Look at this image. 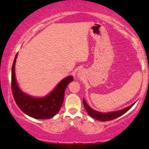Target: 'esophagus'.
<instances>
[{"instance_id":"34e87169","label":"esophagus","mask_w":149,"mask_h":149,"mask_svg":"<svg viewBox=\"0 0 149 149\" xmlns=\"http://www.w3.org/2000/svg\"><path fill=\"white\" fill-rule=\"evenodd\" d=\"M81 72H79V74H79V75H81Z\"/></svg>"}]
</instances>
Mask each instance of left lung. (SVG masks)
I'll return each mask as SVG.
<instances>
[{
    "mask_svg": "<svg viewBox=\"0 0 149 149\" xmlns=\"http://www.w3.org/2000/svg\"><path fill=\"white\" fill-rule=\"evenodd\" d=\"M83 105H84L85 109H86V111L87 112V113L89 114V115L91 116V117L93 118V119L98 120V121H111V120L115 119L116 118L121 117V115H123V114H125L126 113V112L129 111V110L134 105V104H135V103L132 104L130 105V107L125 108V109H122L121 111L111 112V113H100V112L94 111V110L89 107V106L87 105V104L85 102L84 99L83 100Z\"/></svg>",
    "mask_w": 149,
    "mask_h": 149,
    "instance_id": "obj_1",
    "label": "left lung"
}]
</instances>
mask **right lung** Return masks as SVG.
Returning <instances> with one entry per match:
<instances>
[{
    "mask_svg": "<svg viewBox=\"0 0 149 149\" xmlns=\"http://www.w3.org/2000/svg\"><path fill=\"white\" fill-rule=\"evenodd\" d=\"M17 54L14 59L11 70V90L13 98L17 107L30 117L38 119L52 118L60 111L64 98V92L67 85L73 81L72 76L61 81L57 87L46 97L34 98L20 90L15 76V64Z\"/></svg>",
    "mask_w": 149,
    "mask_h": 149,
    "instance_id": "right-lung-1",
    "label": "right lung"
}]
</instances>
